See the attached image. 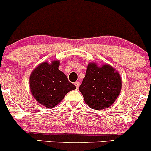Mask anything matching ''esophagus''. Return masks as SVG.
I'll return each instance as SVG.
<instances>
[{"label":"esophagus","mask_w":151,"mask_h":151,"mask_svg":"<svg viewBox=\"0 0 151 151\" xmlns=\"http://www.w3.org/2000/svg\"><path fill=\"white\" fill-rule=\"evenodd\" d=\"M79 84H79V81H76V82H74V85H75L76 87H77V89H78V88H79Z\"/></svg>","instance_id":"34e87169"}]
</instances>
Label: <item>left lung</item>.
Masks as SVG:
<instances>
[{
    "instance_id": "1",
    "label": "left lung",
    "mask_w": 151,
    "mask_h": 151,
    "mask_svg": "<svg viewBox=\"0 0 151 151\" xmlns=\"http://www.w3.org/2000/svg\"><path fill=\"white\" fill-rule=\"evenodd\" d=\"M121 87V75L115 68L108 64L99 66L90 62L79 89L90 108L102 110L113 104Z\"/></svg>"
}]
</instances>
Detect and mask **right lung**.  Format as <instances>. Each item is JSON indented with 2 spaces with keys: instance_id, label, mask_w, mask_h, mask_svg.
I'll list each match as a JSON object with an SVG mask.
<instances>
[{
  "instance_id": "1",
  "label": "right lung",
  "mask_w": 151,
  "mask_h": 151,
  "mask_svg": "<svg viewBox=\"0 0 151 151\" xmlns=\"http://www.w3.org/2000/svg\"><path fill=\"white\" fill-rule=\"evenodd\" d=\"M60 60L43 62L31 72L29 83L32 95L40 104L52 109L62 101L69 91L76 89L62 71Z\"/></svg>"
}]
</instances>
